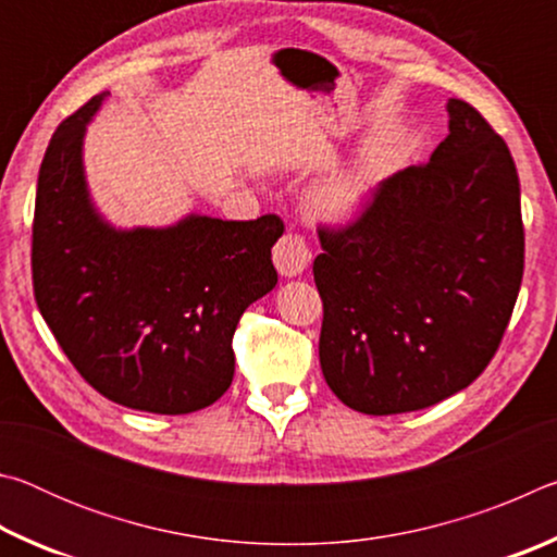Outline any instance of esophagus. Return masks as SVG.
Instances as JSON below:
<instances>
[{
    "mask_svg": "<svg viewBox=\"0 0 557 557\" xmlns=\"http://www.w3.org/2000/svg\"><path fill=\"white\" fill-rule=\"evenodd\" d=\"M272 260L282 277H297L312 262V250L307 240L297 233H285L272 248Z\"/></svg>",
    "mask_w": 557,
    "mask_h": 557,
    "instance_id": "esophagus-1",
    "label": "esophagus"
}]
</instances>
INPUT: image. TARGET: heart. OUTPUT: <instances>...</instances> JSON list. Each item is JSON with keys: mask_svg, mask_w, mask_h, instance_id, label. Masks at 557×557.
Wrapping results in <instances>:
<instances>
[{"mask_svg": "<svg viewBox=\"0 0 557 557\" xmlns=\"http://www.w3.org/2000/svg\"><path fill=\"white\" fill-rule=\"evenodd\" d=\"M373 172L369 164L348 166L326 176L309 194V209L324 221H346L361 209L371 191Z\"/></svg>", "mask_w": 557, "mask_h": 557, "instance_id": "b5f03b06", "label": "heart"}]
</instances>
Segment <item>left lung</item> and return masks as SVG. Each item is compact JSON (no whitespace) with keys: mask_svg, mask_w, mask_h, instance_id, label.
Wrapping results in <instances>:
<instances>
[{"mask_svg":"<svg viewBox=\"0 0 557 557\" xmlns=\"http://www.w3.org/2000/svg\"><path fill=\"white\" fill-rule=\"evenodd\" d=\"M430 162L381 182L346 228H319V363L348 408H430L482 373L523 277L513 157L465 100Z\"/></svg>","mask_w":557,"mask_h":557,"instance_id":"1","label":"left lung"}]
</instances>
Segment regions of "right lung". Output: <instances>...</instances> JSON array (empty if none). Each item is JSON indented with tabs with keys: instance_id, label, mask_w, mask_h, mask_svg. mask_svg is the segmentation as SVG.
<instances>
[{
	"instance_id": "right-lung-1",
	"label": "right lung",
	"mask_w": 557,
	"mask_h": 557,
	"mask_svg": "<svg viewBox=\"0 0 557 557\" xmlns=\"http://www.w3.org/2000/svg\"><path fill=\"white\" fill-rule=\"evenodd\" d=\"M108 92L53 132L39 169L32 275L39 312L83 379L132 410L186 414L231 388L233 334L277 285V215L191 213L166 228L110 225L90 201L83 137Z\"/></svg>"
}]
</instances>
